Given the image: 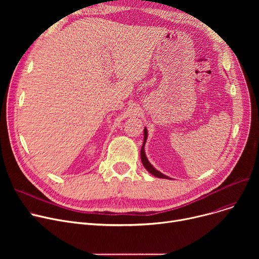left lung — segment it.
Listing matches in <instances>:
<instances>
[{
	"mask_svg": "<svg viewBox=\"0 0 259 259\" xmlns=\"http://www.w3.org/2000/svg\"><path fill=\"white\" fill-rule=\"evenodd\" d=\"M147 138H148V131H147V128H145L144 130V143H143V146H142V149H141V159H142V162L144 167L150 172L152 175H154L155 178H158V179H168L170 180V178H168V176H166L165 174H162L161 172L157 171L150 162H149L147 156H146V153H145V144H146V141H147Z\"/></svg>",
	"mask_w": 259,
	"mask_h": 259,
	"instance_id": "obj_1",
	"label": "left lung"
}]
</instances>
